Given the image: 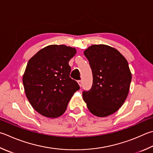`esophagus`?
Returning a JSON list of instances; mask_svg holds the SVG:
<instances>
[{
	"label": "esophagus",
	"instance_id": "esophagus-1",
	"mask_svg": "<svg viewBox=\"0 0 153 153\" xmlns=\"http://www.w3.org/2000/svg\"><path fill=\"white\" fill-rule=\"evenodd\" d=\"M78 83H79V86H80V87H81L82 85V80H78Z\"/></svg>",
	"mask_w": 153,
	"mask_h": 153
}]
</instances>
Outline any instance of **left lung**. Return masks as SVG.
<instances>
[{
    "mask_svg": "<svg viewBox=\"0 0 153 153\" xmlns=\"http://www.w3.org/2000/svg\"><path fill=\"white\" fill-rule=\"evenodd\" d=\"M93 73V85L82 92L92 114L105 117L119 110L128 96L132 75L127 60L117 49L93 45L84 52Z\"/></svg>",
    "mask_w": 153,
    "mask_h": 153,
    "instance_id": "left-lung-1",
    "label": "left lung"
}]
</instances>
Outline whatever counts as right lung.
Listing matches in <instances>:
<instances>
[{"label":"right lung","instance_id":"obj_1","mask_svg":"<svg viewBox=\"0 0 153 153\" xmlns=\"http://www.w3.org/2000/svg\"><path fill=\"white\" fill-rule=\"evenodd\" d=\"M76 53L65 45H49L28 60L22 78L26 96L42 116L56 118L67 109L73 94L80 89L70 77L69 60Z\"/></svg>","mask_w":153,"mask_h":153}]
</instances>
